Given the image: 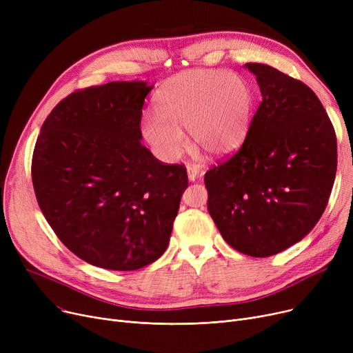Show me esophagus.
Here are the masks:
<instances>
[{"mask_svg":"<svg viewBox=\"0 0 353 353\" xmlns=\"http://www.w3.org/2000/svg\"><path fill=\"white\" fill-rule=\"evenodd\" d=\"M199 174H201V172H200V169H199L197 165L188 164V176H189V180H190V181H194Z\"/></svg>","mask_w":353,"mask_h":353,"instance_id":"34e87169","label":"esophagus"}]
</instances>
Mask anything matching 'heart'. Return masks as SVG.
<instances>
[{"instance_id": "1", "label": "heart", "mask_w": 353, "mask_h": 353, "mask_svg": "<svg viewBox=\"0 0 353 353\" xmlns=\"http://www.w3.org/2000/svg\"><path fill=\"white\" fill-rule=\"evenodd\" d=\"M156 114L141 120V133L164 161L181 154L189 128L194 144L216 157L229 156L243 144L253 114L250 85L236 74L192 70L167 80L156 92Z\"/></svg>"}]
</instances>
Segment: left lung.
Returning a JSON list of instances; mask_svg holds the SVG:
<instances>
[{
    "label": "left lung",
    "instance_id": "1",
    "mask_svg": "<svg viewBox=\"0 0 353 353\" xmlns=\"http://www.w3.org/2000/svg\"><path fill=\"white\" fill-rule=\"evenodd\" d=\"M262 103L239 150L205 174L208 210L233 249L268 257L323 214L338 165L336 134L318 96L266 64H245Z\"/></svg>",
    "mask_w": 353,
    "mask_h": 353
}]
</instances>
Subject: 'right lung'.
Here are the masks:
<instances>
[{
	"label": "right lung",
	"mask_w": 353,
	"mask_h": 353,
	"mask_svg": "<svg viewBox=\"0 0 353 353\" xmlns=\"http://www.w3.org/2000/svg\"><path fill=\"white\" fill-rule=\"evenodd\" d=\"M152 88L111 81L74 91L37 139L31 176L39 206L64 246L92 266L137 270L169 246L189 180L183 164H165L140 143Z\"/></svg>",
	"instance_id": "obj_1"
}]
</instances>
